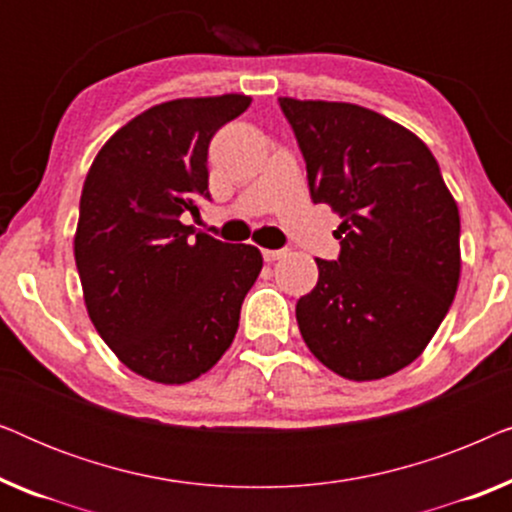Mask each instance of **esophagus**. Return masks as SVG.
Instances as JSON below:
<instances>
[{
	"instance_id": "esophagus-1",
	"label": "esophagus",
	"mask_w": 512,
	"mask_h": 512,
	"mask_svg": "<svg viewBox=\"0 0 512 512\" xmlns=\"http://www.w3.org/2000/svg\"><path fill=\"white\" fill-rule=\"evenodd\" d=\"M282 256H286V251L284 249H263V258L268 263H275V261H279V258Z\"/></svg>"
}]
</instances>
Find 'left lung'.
Segmentation results:
<instances>
[{
	"label": "left lung",
	"mask_w": 512,
	"mask_h": 512,
	"mask_svg": "<svg viewBox=\"0 0 512 512\" xmlns=\"http://www.w3.org/2000/svg\"><path fill=\"white\" fill-rule=\"evenodd\" d=\"M314 202L340 214L338 261L298 300L310 352L345 380L394 375L424 352L459 286V209L422 139L349 102L279 97Z\"/></svg>",
	"instance_id": "left-lung-1"
}]
</instances>
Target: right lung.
<instances>
[{"label":"right lung","mask_w":512,"mask_h":512,"mask_svg":"<svg viewBox=\"0 0 512 512\" xmlns=\"http://www.w3.org/2000/svg\"><path fill=\"white\" fill-rule=\"evenodd\" d=\"M249 104L237 93L156 104L109 137L83 184L74 258L88 317L151 382L186 384L226 354L263 268L251 244L181 221L209 198V142Z\"/></svg>","instance_id":"right-lung-1"}]
</instances>
